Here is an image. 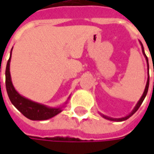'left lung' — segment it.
<instances>
[{"instance_id": "obj_1", "label": "left lung", "mask_w": 154, "mask_h": 154, "mask_svg": "<svg viewBox=\"0 0 154 154\" xmlns=\"http://www.w3.org/2000/svg\"><path fill=\"white\" fill-rule=\"evenodd\" d=\"M140 44L141 45V49H142V53H143V55L145 56L146 60V62H147V65H148V59H147V57L146 56L145 54V51H144V48H143V45L141 44V42H140ZM148 69H149V66H148ZM148 86H149V76H148V78H147V81H146V85L145 87V90H144V92H143V94H142V96L140 97V100L138 101V103H136V105L134 106V108L133 109V110L128 114L126 116H124V117H122V118H113V117H109V116H104L103 114H101L100 113V115L103 116V118H105V119H107V120H109V121H114V122H122V121H125V120H127L131 116H133L136 111H137V109H139L140 106L141 105V103L143 102V100H144V98H146V93H147V91H148Z\"/></svg>"}]
</instances>
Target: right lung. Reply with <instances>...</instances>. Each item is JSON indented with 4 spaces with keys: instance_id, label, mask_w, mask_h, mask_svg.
Returning a JSON list of instances; mask_svg holds the SVG:
<instances>
[{
    "instance_id": "right-lung-1",
    "label": "right lung",
    "mask_w": 154,
    "mask_h": 154,
    "mask_svg": "<svg viewBox=\"0 0 154 154\" xmlns=\"http://www.w3.org/2000/svg\"><path fill=\"white\" fill-rule=\"evenodd\" d=\"M11 56H12V51H11L10 57L8 61L7 68H6V88H7V92H8L11 103H13L26 117L33 121L47 120L59 114L60 112H62L64 105L60 106V107H49L47 105L34 102L23 97L15 90L14 86L12 82V79H11V74H10ZM67 102L65 103V104L67 103Z\"/></svg>"
}]
</instances>
